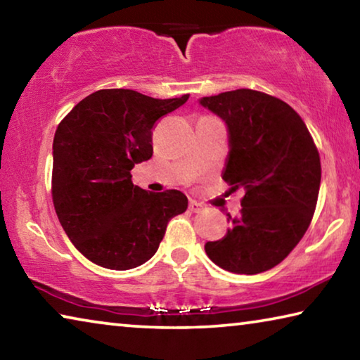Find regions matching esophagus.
I'll return each mask as SVG.
<instances>
[{
	"mask_svg": "<svg viewBox=\"0 0 360 360\" xmlns=\"http://www.w3.org/2000/svg\"><path fill=\"white\" fill-rule=\"evenodd\" d=\"M189 210L193 211V213H200V211L203 210V205L195 202V200H191L189 202Z\"/></svg>",
	"mask_w": 360,
	"mask_h": 360,
	"instance_id": "1",
	"label": "esophagus"
}]
</instances>
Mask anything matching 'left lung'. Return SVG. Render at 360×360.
<instances>
[{"label":"left lung","mask_w":360,"mask_h":360,"mask_svg":"<svg viewBox=\"0 0 360 360\" xmlns=\"http://www.w3.org/2000/svg\"><path fill=\"white\" fill-rule=\"evenodd\" d=\"M229 131L222 179L243 187L237 218L208 258L233 274H259L282 262L311 224L321 187V157L301 117L287 102L253 89L202 98Z\"/></svg>","instance_id":"8db88e82"}]
</instances>
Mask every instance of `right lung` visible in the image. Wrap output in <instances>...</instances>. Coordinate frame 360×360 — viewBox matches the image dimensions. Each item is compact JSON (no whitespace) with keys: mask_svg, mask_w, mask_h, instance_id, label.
<instances>
[{"mask_svg":"<svg viewBox=\"0 0 360 360\" xmlns=\"http://www.w3.org/2000/svg\"><path fill=\"white\" fill-rule=\"evenodd\" d=\"M187 99L101 89L57 127L54 208L70 242L94 264L115 271L144 264L157 253L168 221L187 210L182 192L153 193L131 181L134 165L152 157L155 123Z\"/></svg>","mask_w":360,"mask_h":360,"instance_id":"right-lung-1","label":"right lung"}]
</instances>
